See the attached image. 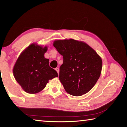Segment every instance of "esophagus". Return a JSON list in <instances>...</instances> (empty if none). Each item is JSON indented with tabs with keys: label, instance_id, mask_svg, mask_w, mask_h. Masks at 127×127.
Segmentation results:
<instances>
[{
	"label": "esophagus",
	"instance_id": "1",
	"mask_svg": "<svg viewBox=\"0 0 127 127\" xmlns=\"http://www.w3.org/2000/svg\"><path fill=\"white\" fill-rule=\"evenodd\" d=\"M55 69L56 71L58 72V74H59V68H56Z\"/></svg>",
	"mask_w": 127,
	"mask_h": 127
}]
</instances>
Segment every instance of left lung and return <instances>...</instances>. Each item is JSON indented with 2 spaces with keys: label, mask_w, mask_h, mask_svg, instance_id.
<instances>
[{
  "label": "left lung",
  "mask_w": 127,
  "mask_h": 127,
  "mask_svg": "<svg viewBox=\"0 0 127 127\" xmlns=\"http://www.w3.org/2000/svg\"><path fill=\"white\" fill-rule=\"evenodd\" d=\"M53 46L63 57L59 77L66 92L74 96L87 93L100 76L101 57L86 43L72 38L55 40Z\"/></svg>",
  "instance_id": "1"
}]
</instances>
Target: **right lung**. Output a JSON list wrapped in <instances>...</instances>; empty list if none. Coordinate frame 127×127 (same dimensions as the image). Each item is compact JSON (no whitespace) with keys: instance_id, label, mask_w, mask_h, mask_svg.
Wrapping results in <instances>:
<instances>
[{"instance_id":"add662e5","label":"right lung","mask_w":127,"mask_h":127,"mask_svg":"<svg viewBox=\"0 0 127 127\" xmlns=\"http://www.w3.org/2000/svg\"><path fill=\"white\" fill-rule=\"evenodd\" d=\"M48 47L33 43L23 50L15 63L13 73L17 82L29 94H37L46 87L49 80L58 77L44 57Z\"/></svg>"}]
</instances>
